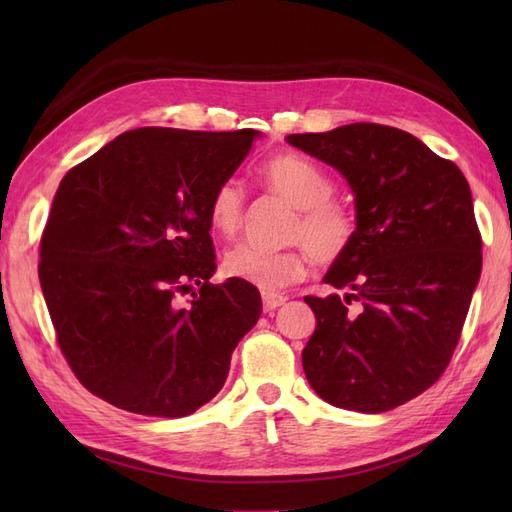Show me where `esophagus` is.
Here are the masks:
<instances>
[{"label":"esophagus","instance_id":"34e87169","mask_svg":"<svg viewBox=\"0 0 512 512\" xmlns=\"http://www.w3.org/2000/svg\"><path fill=\"white\" fill-rule=\"evenodd\" d=\"M286 303L284 294H275V292H262V307H265V312H273L275 307H280Z\"/></svg>","mask_w":512,"mask_h":512}]
</instances>
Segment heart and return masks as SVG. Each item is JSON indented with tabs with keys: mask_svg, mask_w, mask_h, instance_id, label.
I'll list each match as a JSON object with an SVG mask.
<instances>
[{
	"mask_svg": "<svg viewBox=\"0 0 512 512\" xmlns=\"http://www.w3.org/2000/svg\"><path fill=\"white\" fill-rule=\"evenodd\" d=\"M262 179L273 192L297 207L288 226V237L297 245L269 250L252 243L230 247L224 256V271L260 290H280L299 282L307 273L309 254L329 265L342 258L356 237L352 213L333 194V179L312 160L301 156H277L262 166ZM245 192L237 179H226L209 200V222L224 237L237 235L243 224Z\"/></svg>",
	"mask_w": 512,
	"mask_h": 512,
	"instance_id": "1",
	"label": "heart"
}]
</instances>
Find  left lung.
<instances>
[{
	"mask_svg": "<svg viewBox=\"0 0 512 512\" xmlns=\"http://www.w3.org/2000/svg\"><path fill=\"white\" fill-rule=\"evenodd\" d=\"M286 141L344 175L356 237L324 282L344 297H305L316 331L303 348L312 389L331 406L378 414L406 404L451 361L483 267L461 170L416 136L350 123Z\"/></svg>",
	"mask_w": 512,
	"mask_h": 512,
	"instance_id": "left-lung-1",
	"label": "left lung"
}]
</instances>
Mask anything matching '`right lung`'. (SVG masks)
Here are the masks:
<instances>
[{
  "label": "right lung",
  "mask_w": 512,
  "mask_h": 512,
  "mask_svg": "<svg viewBox=\"0 0 512 512\" xmlns=\"http://www.w3.org/2000/svg\"><path fill=\"white\" fill-rule=\"evenodd\" d=\"M256 136L138 128L61 179L42 232L40 286L68 365L108 404L179 418L224 386L262 301L237 277L209 284V200ZM185 291L188 306L178 301Z\"/></svg>",
  "instance_id": "1"
}]
</instances>
